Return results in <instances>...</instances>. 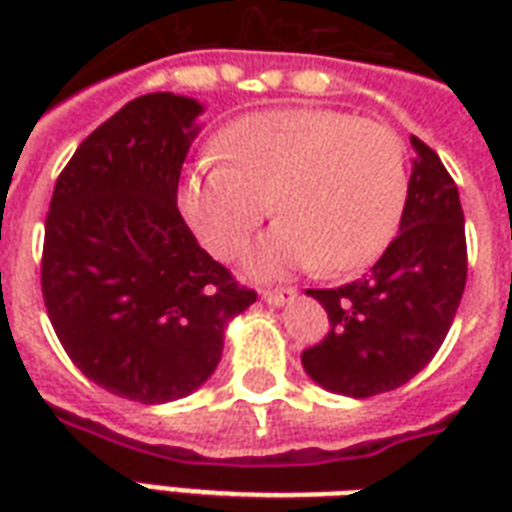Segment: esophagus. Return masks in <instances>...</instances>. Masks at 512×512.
Returning <instances> with one entry per match:
<instances>
[{
  "mask_svg": "<svg viewBox=\"0 0 512 512\" xmlns=\"http://www.w3.org/2000/svg\"><path fill=\"white\" fill-rule=\"evenodd\" d=\"M296 296V290L293 288H266L263 290V301L271 304V307H279V304H285Z\"/></svg>",
  "mask_w": 512,
  "mask_h": 512,
  "instance_id": "34e87169",
  "label": "esophagus"
}]
</instances>
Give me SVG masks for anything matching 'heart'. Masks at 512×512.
<instances>
[{"label": "heart", "instance_id": "1", "mask_svg": "<svg viewBox=\"0 0 512 512\" xmlns=\"http://www.w3.org/2000/svg\"><path fill=\"white\" fill-rule=\"evenodd\" d=\"M224 164L191 169L180 208L219 260L244 252L274 208L282 222L255 268L370 266L392 244L408 197L403 139L337 109L290 106L238 117L216 139Z\"/></svg>", "mask_w": 512, "mask_h": 512}]
</instances>
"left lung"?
Returning a JSON list of instances; mask_svg holds the SVG:
<instances>
[{
    "mask_svg": "<svg viewBox=\"0 0 512 512\" xmlns=\"http://www.w3.org/2000/svg\"><path fill=\"white\" fill-rule=\"evenodd\" d=\"M400 233L365 277L307 290L329 332L301 354L312 381L348 397L392 392L417 376L450 332L466 288V230L458 186L422 139Z\"/></svg>",
    "mask_w": 512,
    "mask_h": 512,
    "instance_id": "obj_1",
    "label": "left lung"
}]
</instances>
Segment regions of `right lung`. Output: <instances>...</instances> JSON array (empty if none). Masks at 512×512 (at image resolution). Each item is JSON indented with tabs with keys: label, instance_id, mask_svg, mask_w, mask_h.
I'll use <instances>...</instances> for the list:
<instances>
[{
	"label": "right lung",
	"instance_id": "add662e5",
	"mask_svg": "<svg viewBox=\"0 0 512 512\" xmlns=\"http://www.w3.org/2000/svg\"><path fill=\"white\" fill-rule=\"evenodd\" d=\"M202 106L139 95L76 147L46 213L40 288L73 365L112 395L167 403L222 359L257 299L183 222L178 180Z\"/></svg>",
	"mask_w": 512,
	"mask_h": 512
}]
</instances>
